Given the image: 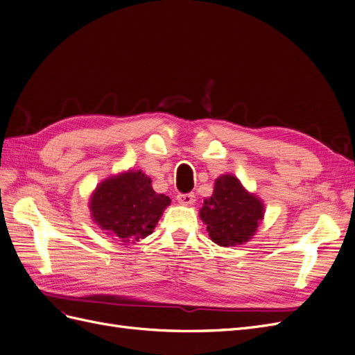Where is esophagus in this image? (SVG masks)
<instances>
[{
    "label": "esophagus",
    "mask_w": 355,
    "mask_h": 355,
    "mask_svg": "<svg viewBox=\"0 0 355 355\" xmlns=\"http://www.w3.org/2000/svg\"><path fill=\"white\" fill-rule=\"evenodd\" d=\"M176 200L180 204H194L196 202V196H194V192H188V194H178Z\"/></svg>",
    "instance_id": "obj_1"
}]
</instances>
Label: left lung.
I'll return each instance as SVG.
<instances>
[{
	"label": "left lung",
	"instance_id": "8db88e82",
	"mask_svg": "<svg viewBox=\"0 0 355 355\" xmlns=\"http://www.w3.org/2000/svg\"><path fill=\"white\" fill-rule=\"evenodd\" d=\"M201 220L207 225L210 239L223 247L249 241L263 218L262 202L249 194L240 180L223 175L214 182L213 196L204 201Z\"/></svg>",
	"mask_w": 355,
	"mask_h": 355
}]
</instances>
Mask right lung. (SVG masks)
<instances>
[{
    "label": "right lung",
    "mask_w": 355,
    "mask_h": 355,
    "mask_svg": "<svg viewBox=\"0 0 355 355\" xmlns=\"http://www.w3.org/2000/svg\"><path fill=\"white\" fill-rule=\"evenodd\" d=\"M168 204L170 198L157 194L151 179L139 170L102 182L92 197L90 210L106 234L135 243L153 232Z\"/></svg>",
    "instance_id": "obj_1"
}]
</instances>
